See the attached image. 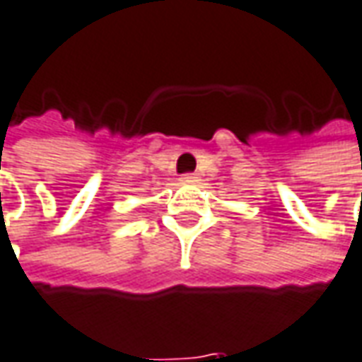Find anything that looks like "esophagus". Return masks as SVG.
Segmentation results:
<instances>
[{
    "mask_svg": "<svg viewBox=\"0 0 362 362\" xmlns=\"http://www.w3.org/2000/svg\"><path fill=\"white\" fill-rule=\"evenodd\" d=\"M197 181H199V177L195 173H185L181 177V183H185V185H191V183H197Z\"/></svg>",
    "mask_w": 362,
    "mask_h": 362,
    "instance_id": "1",
    "label": "esophagus"
}]
</instances>
